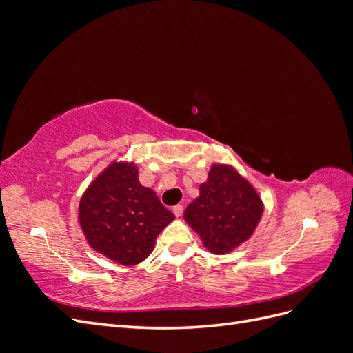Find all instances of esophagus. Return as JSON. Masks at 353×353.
Here are the masks:
<instances>
[{
    "instance_id": "esophagus-1",
    "label": "esophagus",
    "mask_w": 353,
    "mask_h": 353,
    "mask_svg": "<svg viewBox=\"0 0 353 353\" xmlns=\"http://www.w3.org/2000/svg\"><path fill=\"white\" fill-rule=\"evenodd\" d=\"M172 212L175 213V216H181V215H183V212H184V206L183 205H176V206H174L172 208Z\"/></svg>"
}]
</instances>
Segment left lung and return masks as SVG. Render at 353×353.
Masks as SVG:
<instances>
[{"instance_id": "1", "label": "left lung", "mask_w": 353, "mask_h": 353, "mask_svg": "<svg viewBox=\"0 0 353 353\" xmlns=\"http://www.w3.org/2000/svg\"><path fill=\"white\" fill-rule=\"evenodd\" d=\"M262 201L253 187L228 166H212L184 218L213 253H227L248 240L262 216Z\"/></svg>"}]
</instances>
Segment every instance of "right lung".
<instances>
[{
	"label": "right lung",
	"mask_w": 353,
	"mask_h": 353,
	"mask_svg": "<svg viewBox=\"0 0 353 353\" xmlns=\"http://www.w3.org/2000/svg\"><path fill=\"white\" fill-rule=\"evenodd\" d=\"M175 219L134 165L112 163L81 199L79 222L92 249L122 265L143 262L156 237Z\"/></svg>",
	"instance_id": "1"
}]
</instances>
